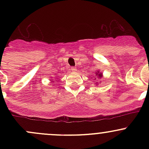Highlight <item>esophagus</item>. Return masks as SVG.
<instances>
[{
    "mask_svg": "<svg viewBox=\"0 0 149 149\" xmlns=\"http://www.w3.org/2000/svg\"><path fill=\"white\" fill-rule=\"evenodd\" d=\"M70 70H71L72 72H76L77 69H76V67H72L71 68H70Z\"/></svg>",
    "mask_w": 149,
    "mask_h": 149,
    "instance_id": "obj_1",
    "label": "esophagus"
}]
</instances>
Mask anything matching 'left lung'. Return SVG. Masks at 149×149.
<instances>
[{"label":"left lung","instance_id":"8db88e82","mask_svg":"<svg viewBox=\"0 0 149 149\" xmlns=\"http://www.w3.org/2000/svg\"><path fill=\"white\" fill-rule=\"evenodd\" d=\"M94 74H95V77H96L95 79H94V80H97V79H100V80L102 78H103L102 73H101V72H100V70H97V71L95 72V73H94ZM94 85H96V86L99 85V83L96 82V84H94Z\"/></svg>","mask_w":149,"mask_h":149}]
</instances>
